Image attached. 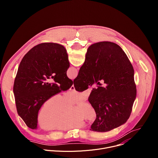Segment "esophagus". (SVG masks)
I'll list each match as a JSON object with an SVG mask.
<instances>
[{
	"label": "esophagus",
	"instance_id": "1",
	"mask_svg": "<svg viewBox=\"0 0 158 158\" xmlns=\"http://www.w3.org/2000/svg\"><path fill=\"white\" fill-rule=\"evenodd\" d=\"M70 90H71V91H74V90H75V87H74V85H73L70 87Z\"/></svg>",
	"mask_w": 158,
	"mask_h": 158
}]
</instances>
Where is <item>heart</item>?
Masks as SVG:
<instances>
[{
  "label": "heart",
  "mask_w": 158,
  "mask_h": 158,
  "mask_svg": "<svg viewBox=\"0 0 158 158\" xmlns=\"http://www.w3.org/2000/svg\"><path fill=\"white\" fill-rule=\"evenodd\" d=\"M85 92L73 91L64 94H54L49 96L42 104L37 114V123L43 129L67 131L84 126V120L94 123L97 113L93 106L82 102L73 107L74 103L84 100Z\"/></svg>",
  "instance_id": "1"
}]
</instances>
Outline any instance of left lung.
Masks as SVG:
<instances>
[{
  "instance_id": "8db88e82",
  "label": "left lung",
  "mask_w": 158,
  "mask_h": 158,
  "mask_svg": "<svg viewBox=\"0 0 158 158\" xmlns=\"http://www.w3.org/2000/svg\"><path fill=\"white\" fill-rule=\"evenodd\" d=\"M69 66L65 48L53 42L37 45L22 59L13 90L17 113L27 127L37 129L39 110L49 96L72 86L66 74ZM50 78L54 83L47 81Z\"/></svg>"
}]
</instances>
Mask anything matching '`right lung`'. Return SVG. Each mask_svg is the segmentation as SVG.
<instances>
[{
	"label": "right lung",
	"instance_id": "right-lung-1",
	"mask_svg": "<svg viewBox=\"0 0 158 158\" xmlns=\"http://www.w3.org/2000/svg\"><path fill=\"white\" fill-rule=\"evenodd\" d=\"M99 81L102 83L93 89L88 99L97 113L90 130L107 132L127 121L136 97L133 67L114 42H99L89 47L74 85L81 92Z\"/></svg>",
	"mask_w": 158,
	"mask_h": 158
}]
</instances>
